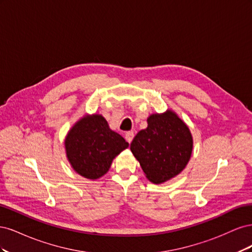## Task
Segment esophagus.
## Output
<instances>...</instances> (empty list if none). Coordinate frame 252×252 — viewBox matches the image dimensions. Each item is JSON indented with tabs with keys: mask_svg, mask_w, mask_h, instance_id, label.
<instances>
[{
	"mask_svg": "<svg viewBox=\"0 0 252 252\" xmlns=\"http://www.w3.org/2000/svg\"><path fill=\"white\" fill-rule=\"evenodd\" d=\"M133 136H134V133H133L132 131H128V132H126V134H125V139H126V141H127L128 143H131V141H132V139H133Z\"/></svg>",
	"mask_w": 252,
	"mask_h": 252,
	"instance_id": "34e87169",
	"label": "esophagus"
}]
</instances>
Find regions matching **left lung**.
<instances>
[{
	"label": "left lung",
	"mask_w": 252,
	"mask_h": 252,
	"mask_svg": "<svg viewBox=\"0 0 252 252\" xmlns=\"http://www.w3.org/2000/svg\"><path fill=\"white\" fill-rule=\"evenodd\" d=\"M147 123V128L134 136L130 150L145 177L154 184H162L187 166L193 148L192 134L171 109L150 114Z\"/></svg>",
	"instance_id": "1"
}]
</instances>
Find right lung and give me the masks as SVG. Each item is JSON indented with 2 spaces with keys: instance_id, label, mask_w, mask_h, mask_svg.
<instances>
[{
  "instance_id": "add662e5",
  "label": "right lung",
  "mask_w": 252,
  "mask_h": 252,
  "mask_svg": "<svg viewBox=\"0 0 252 252\" xmlns=\"http://www.w3.org/2000/svg\"><path fill=\"white\" fill-rule=\"evenodd\" d=\"M64 145L71 168L88 180H97L107 173L113 158L129 146L97 113L85 114L75 122Z\"/></svg>"
}]
</instances>
